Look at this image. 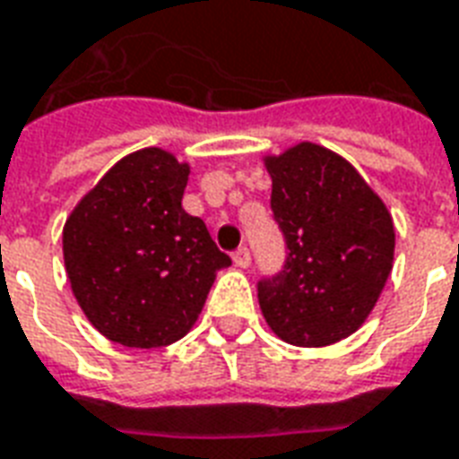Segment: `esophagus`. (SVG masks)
I'll return each mask as SVG.
<instances>
[{
	"mask_svg": "<svg viewBox=\"0 0 459 459\" xmlns=\"http://www.w3.org/2000/svg\"><path fill=\"white\" fill-rule=\"evenodd\" d=\"M233 263L238 264V267H243V270L250 267V250H247V247H238V250L233 253Z\"/></svg>",
	"mask_w": 459,
	"mask_h": 459,
	"instance_id": "34e87169",
	"label": "esophagus"
}]
</instances>
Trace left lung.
<instances>
[{"label":"left lung","instance_id":"1","mask_svg":"<svg viewBox=\"0 0 459 459\" xmlns=\"http://www.w3.org/2000/svg\"><path fill=\"white\" fill-rule=\"evenodd\" d=\"M287 263L257 284L273 333L299 348L333 345L372 314L394 267V221L358 169L324 145L264 155Z\"/></svg>","mask_w":459,"mask_h":459}]
</instances>
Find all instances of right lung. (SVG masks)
Wrapping results in <instances>:
<instances>
[{
    "mask_svg": "<svg viewBox=\"0 0 459 459\" xmlns=\"http://www.w3.org/2000/svg\"><path fill=\"white\" fill-rule=\"evenodd\" d=\"M189 165L169 151L126 155L77 202L63 226L65 273L104 338L162 348L185 338L216 273L229 267L199 216L182 209Z\"/></svg>",
    "mask_w": 459,
    "mask_h": 459,
    "instance_id": "right-lung-1",
    "label": "right lung"
}]
</instances>
